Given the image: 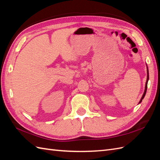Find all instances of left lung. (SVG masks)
<instances>
[{
    "label": "left lung",
    "mask_w": 160,
    "mask_h": 160,
    "mask_svg": "<svg viewBox=\"0 0 160 160\" xmlns=\"http://www.w3.org/2000/svg\"><path fill=\"white\" fill-rule=\"evenodd\" d=\"M148 68H147V82H146V84H145V89H144V93H143V95H142V98H141V99H140V102L139 103H140L142 101V99H143V98H144V96H145V94H146V92H147V83H148Z\"/></svg>",
    "instance_id": "left-lung-1"
}]
</instances>
